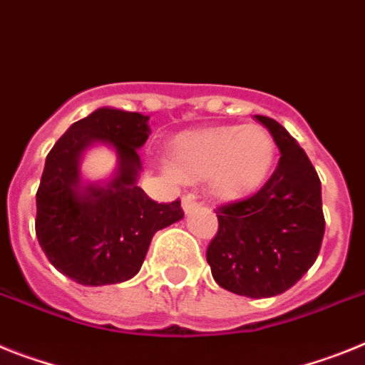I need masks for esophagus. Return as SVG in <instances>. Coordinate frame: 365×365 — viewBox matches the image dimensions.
<instances>
[{
  "mask_svg": "<svg viewBox=\"0 0 365 365\" xmlns=\"http://www.w3.org/2000/svg\"><path fill=\"white\" fill-rule=\"evenodd\" d=\"M195 205H197V197H195L194 194H186L185 197H182V210H185L186 214H188Z\"/></svg>",
  "mask_w": 365,
  "mask_h": 365,
  "instance_id": "34e87169",
  "label": "esophagus"
}]
</instances>
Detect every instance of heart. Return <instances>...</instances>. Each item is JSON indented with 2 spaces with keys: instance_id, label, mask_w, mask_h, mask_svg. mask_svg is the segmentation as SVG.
Here are the masks:
<instances>
[{
  "instance_id": "obj_1",
  "label": "heart",
  "mask_w": 365,
  "mask_h": 365,
  "mask_svg": "<svg viewBox=\"0 0 365 365\" xmlns=\"http://www.w3.org/2000/svg\"><path fill=\"white\" fill-rule=\"evenodd\" d=\"M170 168L180 179L207 180L216 197L235 201L266 182L277 158V144L264 125H223L188 130L168 151Z\"/></svg>"
}]
</instances>
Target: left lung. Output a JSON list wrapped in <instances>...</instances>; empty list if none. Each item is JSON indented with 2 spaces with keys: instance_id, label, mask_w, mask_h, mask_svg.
Wrapping results in <instances>:
<instances>
[{
  "instance_id": "obj_1",
  "label": "left lung",
  "mask_w": 365,
  "mask_h": 365,
  "mask_svg": "<svg viewBox=\"0 0 365 365\" xmlns=\"http://www.w3.org/2000/svg\"><path fill=\"white\" fill-rule=\"evenodd\" d=\"M280 151L266 185L216 210L217 232L207 262L221 288L245 297H273L316 262L325 235L322 180L297 140L279 121L257 116Z\"/></svg>"
}]
</instances>
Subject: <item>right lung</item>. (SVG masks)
Listing matches in <instances>:
<instances>
[{
	"label": "right lung",
	"mask_w": 365,
	"mask_h": 365,
	"mask_svg": "<svg viewBox=\"0 0 365 365\" xmlns=\"http://www.w3.org/2000/svg\"><path fill=\"white\" fill-rule=\"evenodd\" d=\"M149 116L103 107L76 121L46 157L36 192V238L49 262L83 286L129 280L140 272L153 235L185 216L180 201L157 203L136 186L138 151ZM101 141L118 155L108 185H83L78 162Z\"/></svg>",
	"instance_id": "add662e5"
}]
</instances>
